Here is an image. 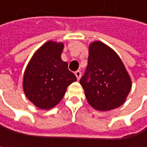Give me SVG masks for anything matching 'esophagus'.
<instances>
[{"label":"esophagus","mask_w":147,"mask_h":147,"mask_svg":"<svg viewBox=\"0 0 147 147\" xmlns=\"http://www.w3.org/2000/svg\"><path fill=\"white\" fill-rule=\"evenodd\" d=\"M75 75H76L78 80H79L80 78H81V71H80V70H77V71L75 72Z\"/></svg>","instance_id":"34e87169"}]
</instances>
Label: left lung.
<instances>
[{
	"label": "left lung",
	"mask_w": 147,
	"mask_h": 147,
	"mask_svg": "<svg viewBox=\"0 0 147 147\" xmlns=\"http://www.w3.org/2000/svg\"><path fill=\"white\" fill-rule=\"evenodd\" d=\"M80 84L89 105L101 111L121 106L131 88V78L120 57L99 41L89 46L88 65Z\"/></svg>",
	"instance_id": "left-lung-1"
}]
</instances>
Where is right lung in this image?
Listing matches in <instances>:
<instances>
[{"label":"right lung","instance_id":"obj_1","mask_svg":"<svg viewBox=\"0 0 147 147\" xmlns=\"http://www.w3.org/2000/svg\"><path fill=\"white\" fill-rule=\"evenodd\" d=\"M63 42L49 41L30 59L23 75L22 87L26 97L36 107L49 110L63 98L67 87L77 81L61 55Z\"/></svg>","mask_w":147,"mask_h":147}]
</instances>
